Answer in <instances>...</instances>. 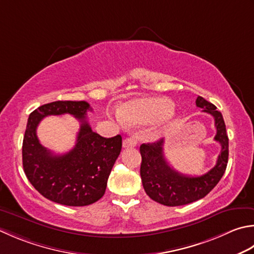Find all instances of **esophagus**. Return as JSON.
Here are the masks:
<instances>
[{"instance_id": "34e87169", "label": "esophagus", "mask_w": 254, "mask_h": 254, "mask_svg": "<svg viewBox=\"0 0 254 254\" xmlns=\"http://www.w3.org/2000/svg\"><path fill=\"white\" fill-rule=\"evenodd\" d=\"M137 145V140L134 135H131L127 137L126 140H123V147L128 148V147H135Z\"/></svg>"}]
</instances>
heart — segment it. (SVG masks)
Returning <instances> with one entry per match:
<instances>
[{
    "label": "heart",
    "mask_w": 254,
    "mask_h": 254,
    "mask_svg": "<svg viewBox=\"0 0 254 254\" xmlns=\"http://www.w3.org/2000/svg\"><path fill=\"white\" fill-rule=\"evenodd\" d=\"M173 110L174 103L166 98H141L123 104L118 120L121 124L148 123L171 116Z\"/></svg>",
    "instance_id": "1"
}]
</instances>
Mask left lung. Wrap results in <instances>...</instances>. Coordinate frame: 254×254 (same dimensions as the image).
Segmentation results:
<instances>
[{
    "label": "left lung",
    "mask_w": 254,
    "mask_h": 254,
    "mask_svg": "<svg viewBox=\"0 0 254 254\" xmlns=\"http://www.w3.org/2000/svg\"><path fill=\"white\" fill-rule=\"evenodd\" d=\"M196 106L215 119L217 130L215 141L221 145L216 165L209 172L201 176H188L173 170L164 157V138L140 146L142 156L140 174L144 190L151 199L164 206H183L201 199L215 188L226 172L229 138L222 114L202 97H197Z\"/></svg>",
    "instance_id": "obj_1"
}]
</instances>
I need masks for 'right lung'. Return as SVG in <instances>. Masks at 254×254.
<instances>
[{
  "mask_svg": "<svg viewBox=\"0 0 254 254\" xmlns=\"http://www.w3.org/2000/svg\"><path fill=\"white\" fill-rule=\"evenodd\" d=\"M90 104L86 101H55L29 114L23 140L25 175L41 195L66 206H88L104 195L109 175L120 155L122 137H103L91 130L87 121ZM71 114L81 122L76 145L56 156L44 148L36 128L45 116Z\"/></svg>",
  "mask_w": 254,
  "mask_h": 254,
  "instance_id": "obj_1",
  "label": "right lung"
}]
</instances>
